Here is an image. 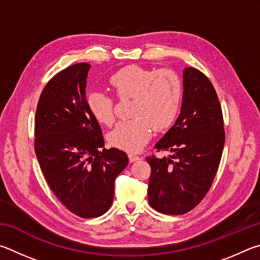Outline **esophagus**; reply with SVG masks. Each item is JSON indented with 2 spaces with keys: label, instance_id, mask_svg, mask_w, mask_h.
Here are the masks:
<instances>
[{
  "label": "esophagus",
  "instance_id": "1",
  "mask_svg": "<svg viewBox=\"0 0 260 260\" xmlns=\"http://www.w3.org/2000/svg\"><path fill=\"white\" fill-rule=\"evenodd\" d=\"M129 161L130 162H136V161H138V160H140V156H138V155H136V154H129Z\"/></svg>",
  "mask_w": 260,
  "mask_h": 260
}]
</instances>
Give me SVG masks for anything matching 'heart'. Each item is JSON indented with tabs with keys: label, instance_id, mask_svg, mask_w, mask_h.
<instances>
[{
	"label": "heart",
	"instance_id": "obj_1",
	"mask_svg": "<svg viewBox=\"0 0 260 260\" xmlns=\"http://www.w3.org/2000/svg\"><path fill=\"white\" fill-rule=\"evenodd\" d=\"M109 85L118 97H134L131 116L118 122L108 135L112 146L126 152H138L151 139L153 127L165 130L178 115L183 86L178 75L167 68L154 70L137 65L126 66L111 76ZM86 107L100 124L114 122V100L106 93L93 91L86 97Z\"/></svg>",
	"mask_w": 260,
	"mask_h": 260
}]
</instances>
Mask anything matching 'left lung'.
Listing matches in <instances>:
<instances>
[{
    "label": "left lung",
    "instance_id": "left-lung-1",
    "mask_svg": "<svg viewBox=\"0 0 260 260\" xmlns=\"http://www.w3.org/2000/svg\"><path fill=\"white\" fill-rule=\"evenodd\" d=\"M183 102L175 124L155 145L168 157H146L152 168L148 202L166 215H184L206 197L225 144L216 90L197 68L183 71Z\"/></svg>",
    "mask_w": 260,
    "mask_h": 260
}]
</instances>
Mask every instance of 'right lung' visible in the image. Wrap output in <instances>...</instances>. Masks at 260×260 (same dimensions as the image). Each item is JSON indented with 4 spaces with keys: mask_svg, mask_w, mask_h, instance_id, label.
<instances>
[{
    "mask_svg": "<svg viewBox=\"0 0 260 260\" xmlns=\"http://www.w3.org/2000/svg\"><path fill=\"white\" fill-rule=\"evenodd\" d=\"M89 70L90 63L80 62L53 76L35 115L41 170L63 206L82 218L99 217L111 208L114 183L129 163L123 151L104 148L102 129L86 107Z\"/></svg>",
    "mask_w": 260,
    "mask_h": 260,
    "instance_id": "right-lung-1",
    "label": "right lung"
}]
</instances>
